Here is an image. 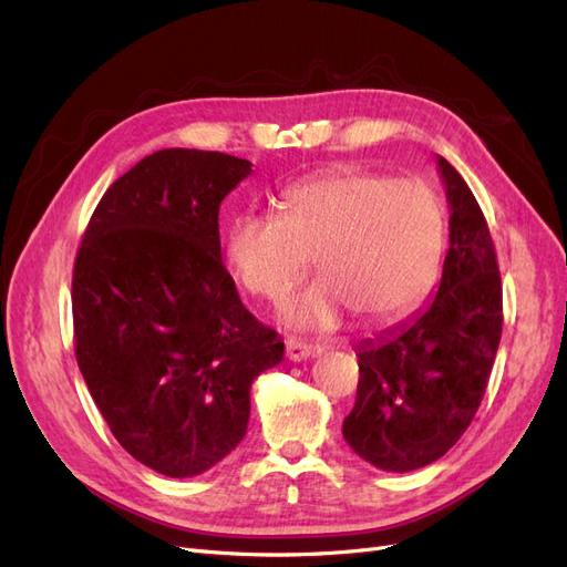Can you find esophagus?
I'll list each match as a JSON object with an SVG mask.
<instances>
[{"label":"esophagus","instance_id":"1","mask_svg":"<svg viewBox=\"0 0 567 567\" xmlns=\"http://www.w3.org/2000/svg\"><path fill=\"white\" fill-rule=\"evenodd\" d=\"M315 354V348L307 346V342H298V340H288L286 342V357L290 362H305Z\"/></svg>","mask_w":567,"mask_h":567}]
</instances>
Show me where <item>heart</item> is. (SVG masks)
<instances>
[{"instance_id": "b5f03b06", "label": "heart", "mask_w": 567, "mask_h": 567, "mask_svg": "<svg viewBox=\"0 0 567 567\" xmlns=\"http://www.w3.org/2000/svg\"><path fill=\"white\" fill-rule=\"evenodd\" d=\"M442 244L435 194L419 179L331 169L286 188L279 215H236L221 250L248 293L279 300L312 265L319 277L286 305L284 321L323 331L348 312L388 321L433 284Z\"/></svg>"}]
</instances>
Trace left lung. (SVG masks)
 <instances>
[{"instance_id":"left-lung-1","label":"left lung","mask_w":567,"mask_h":567,"mask_svg":"<svg viewBox=\"0 0 567 567\" xmlns=\"http://www.w3.org/2000/svg\"><path fill=\"white\" fill-rule=\"evenodd\" d=\"M450 203V250L437 293L414 319L357 346L359 385L342 437L354 454L409 473L466 433L502 340V277L483 210L437 156Z\"/></svg>"}]
</instances>
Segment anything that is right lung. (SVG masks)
Wrapping results in <instances>:
<instances>
[{"mask_svg": "<svg viewBox=\"0 0 567 567\" xmlns=\"http://www.w3.org/2000/svg\"><path fill=\"white\" fill-rule=\"evenodd\" d=\"M250 167L156 151L109 186L75 257L82 379L125 452L167 477L200 475L244 440L250 385L284 359L221 265L219 205Z\"/></svg>", "mask_w": 567, "mask_h": 567, "instance_id": "1", "label": "right lung"}]
</instances>
